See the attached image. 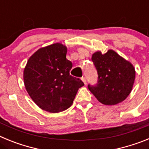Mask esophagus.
Segmentation results:
<instances>
[{
  "mask_svg": "<svg viewBox=\"0 0 149 149\" xmlns=\"http://www.w3.org/2000/svg\"><path fill=\"white\" fill-rule=\"evenodd\" d=\"M81 80H82L83 82L84 83V84L86 85V77H82V78H81Z\"/></svg>",
  "mask_w": 149,
  "mask_h": 149,
  "instance_id": "1",
  "label": "esophagus"
}]
</instances>
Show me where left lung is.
Masks as SVG:
<instances>
[{
	"label": "left lung",
	"instance_id": "obj_1",
	"mask_svg": "<svg viewBox=\"0 0 149 149\" xmlns=\"http://www.w3.org/2000/svg\"><path fill=\"white\" fill-rule=\"evenodd\" d=\"M98 73L95 85H88L90 92L98 101L105 105H115L131 93L135 80V69L116 52L109 50L102 54L97 51L92 56Z\"/></svg>",
	"mask_w": 149,
	"mask_h": 149
}]
</instances>
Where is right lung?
Returning <instances> with one entry per match:
<instances>
[{"instance_id":"right-lung-1","label":"right lung","mask_w":149,"mask_h":149,"mask_svg":"<svg viewBox=\"0 0 149 149\" xmlns=\"http://www.w3.org/2000/svg\"><path fill=\"white\" fill-rule=\"evenodd\" d=\"M67 48L55 43L38 50L29 58L24 70L27 93L41 109L59 113L73 103L77 90L84 84L70 75L72 62L66 59Z\"/></svg>"}]
</instances>
